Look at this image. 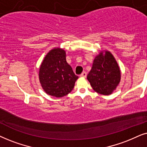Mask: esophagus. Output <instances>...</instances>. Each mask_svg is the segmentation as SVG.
<instances>
[{
    "label": "esophagus",
    "instance_id": "esophagus-1",
    "mask_svg": "<svg viewBox=\"0 0 147 147\" xmlns=\"http://www.w3.org/2000/svg\"><path fill=\"white\" fill-rule=\"evenodd\" d=\"M80 77L85 78L86 77H87V73H86L85 72H82V73L81 74V75H80Z\"/></svg>",
    "mask_w": 147,
    "mask_h": 147
}]
</instances>
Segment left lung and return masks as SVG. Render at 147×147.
<instances>
[{
	"label": "left lung",
	"mask_w": 147,
	"mask_h": 147,
	"mask_svg": "<svg viewBox=\"0 0 147 147\" xmlns=\"http://www.w3.org/2000/svg\"><path fill=\"white\" fill-rule=\"evenodd\" d=\"M87 78L97 93L105 95L113 93L120 83L121 73L118 64L111 52H99L93 60Z\"/></svg>",
	"instance_id": "8db88e82"
}]
</instances>
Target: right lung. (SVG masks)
Wrapping results in <instances>:
<instances>
[{
	"mask_svg": "<svg viewBox=\"0 0 147 147\" xmlns=\"http://www.w3.org/2000/svg\"><path fill=\"white\" fill-rule=\"evenodd\" d=\"M79 77L66 60L63 49L54 48L47 54L39 71L41 85L48 95L62 97L68 95L75 87Z\"/></svg>",
	"mask_w": 147,
	"mask_h": 147,
	"instance_id": "1",
	"label": "right lung"
}]
</instances>
